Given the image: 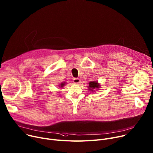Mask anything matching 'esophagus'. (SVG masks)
I'll return each mask as SVG.
<instances>
[{"label":"esophagus","instance_id":"1","mask_svg":"<svg viewBox=\"0 0 153 153\" xmlns=\"http://www.w3.org/2000/svg\"><path fill=\"white\" fill-rule=\"evenodd\" d=\"M80 82V79L78 78H73V83L74 84H78Z\"/></svg>","mask_w":153,"mask_h":153}]
</instances>
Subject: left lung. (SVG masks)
Wrapping results in <instances>:
<instances>
[{
    "instance_id": "8db88e82",
    "label": "left lung",
    "mask_w": 153,
    "mask_h": 153,
    "mask_svg": "<svg viewBox=\"0 0 153 153\" xmlns=\"http://www.w3.org/2000/svg\"><path fill=\"white\" fill-rule=\"evenodd\" d=\"M89 89L92 88V89H95V88H98L99 87V85L97 81H91L90 83H89ZM91 89V91H92L93 90Z\"/></svg>"
}]
</instances>
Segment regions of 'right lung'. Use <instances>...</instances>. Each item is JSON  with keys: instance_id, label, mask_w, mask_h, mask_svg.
Masks as SVG:
<instances>
[{"instance_id": "right-lung-1", "label": "right lung", "mask_w": 153, "mask_h": 153, "mask_svg": "<svg viewBox=\"0 0 153 153\" xmlns=\"http://www.w3.org/2000/svg\"><path fill=\"white\" fill-rule=\"evenodd\" d=\"M64 85H65V83H62L61 85V87H62L63 86H64Z\"/></svg>"}]
</instances>
